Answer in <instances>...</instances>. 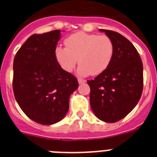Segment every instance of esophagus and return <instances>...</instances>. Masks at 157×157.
Masks as SVG:
<instances>
[{
    "label": "esophagus",
    "mask_w": 157,
    "mask_h": 157,
    "mask_svg": "<svg viewBox=\"0 0 157 157\" xmlns=\"http://www.w3.org/2000/svg\"><path fill=\"white\" fill-rule=\"evenodd\" d=\"M78 83H79V84H82V83H84L86 82L85 79H82V78H78Z\"/></svg>",
    "instance_id": "obj_1"
}]
</instances>
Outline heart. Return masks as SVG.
Masks as SVG:
<instances>
[{
    "instance_id": "1",
    "label": "heart",
    "mask_w": 157,
    "mask_h": 157,
    "mask_svg": "<svg viewBox=\"0 0 157 157\" xmlns=\"http://www.w3.org/2000/svg\"><path fill=\"white\" fill-rule=\"evenodd\" d=\"M66 48L55 50L56 60L62 68L71 72L78 59L81 75H98L109 67L114 54V44L109 36L77 32L64 40Z\"/></svg>"
}]
</instances>
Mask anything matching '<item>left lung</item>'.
Wrapping results in <instances>:
<instances>
[{"instance_id": "obj_1", "label": "left lung", "mask_w": 157, "mask_h": 157, "mask_svg": "<svg viewBox=\"0 0 157 157\" xmlns=\"http://www.w3.org/2000/svg\"><path fill=\"white\" fill-rule=\"evenodd\" d=\"M100 30L112 40L114 54L109 67L87 81L90 106L98 119L116 123L127 116L141 98L143 64L135 47L125 37L113 30Z\"/></svg>"}]
</instances>
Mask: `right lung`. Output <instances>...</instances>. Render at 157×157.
Returning <instances> with one entry per match:
<instances>
[{
    "label": "right lung",
    "mask_w": 157,
    "mask_h": 157,
    "mask_svg": "<svg viewBox=\"0 0 157 157\" xmlns=\"http://www.w3.org/2000/svg\"><path fill=\"white\" fill-rule=\"evenodd\" d=\"M59 30L27 38L14 58L12 88L20 109L33 121L51 125L64 117L78 82L55 56Z\"/></svg>",
    "instance_id": "obj_1"
}]
</instances>
